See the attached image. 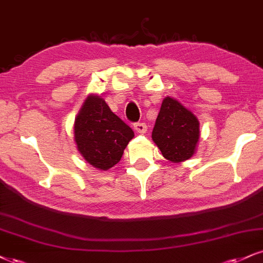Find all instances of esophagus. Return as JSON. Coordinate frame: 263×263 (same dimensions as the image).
Returning a JSON list of instances; mask_svg holds the SVG:
<instances>
[{
  "label": "esophagus",
  "instance_id": "34e87169",
  "mask_svg": "<svg viewBox=\"0 0 263 263\" xmlns=\"http://www.w3.org/2000/svg\"><path fill=\"white\" fill-rule=\"evenodd\" d=\"M134 128L136 129L137 134H144L147 131V125L144 122H136L134 123Z\"/></svg>",
  "mask_w": 263,
  "mask_h": 263
}]
</instances>
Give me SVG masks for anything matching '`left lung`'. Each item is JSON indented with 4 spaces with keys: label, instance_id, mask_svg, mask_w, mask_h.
<instances>
[{
    "label": "left lung",
    "instance_id": "left-lung-1",
    "mask_svg": "<svg viewBox=\"0 0 263 263\" xmlns=\"http://www.w3.org/2000/svg\"><path fill=\"white\" fill-rule=\"evenodd\" d=\"M200 137V122L196 116L174 98L163 100L152 138L163 157L174 163L194 156Z\"/></svg>",
    "mask_w": 263,
    "mask_h": 263
}]
</instances>
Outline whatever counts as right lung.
<instances>
[{
  "instance_id": "obj_1",
  "label": "right lung",
  "mask_w": 263,
  "mask_h": 263,
  "mask_svg": "<svg viewBox=\"0 0 263 263\" xmlns=\"http://www.w3.org/2000/svg\"><path fill=\"white\" fill-rule=\"evenodd\" d=\"M134 131L116 116L103 98L90 96L74 121V141L90 165L107 170L121 159Z\"/></svg>"
}]
</instances>
